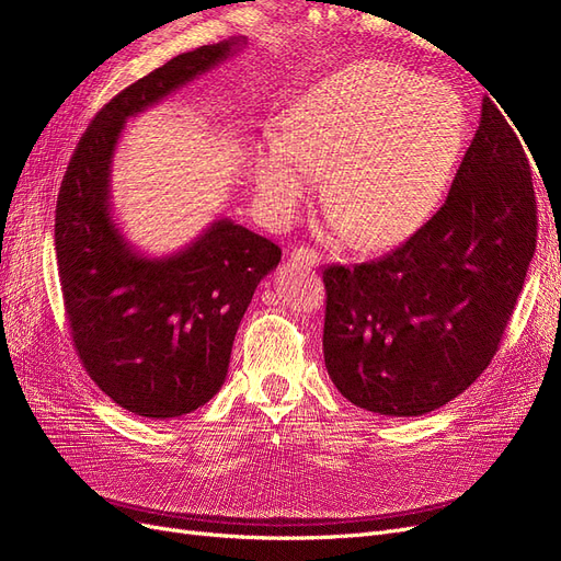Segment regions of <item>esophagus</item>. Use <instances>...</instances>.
Instances as JSON below:
<instances>
[{"mask_svg":"<svg viewBox=\"0 0 561 561\" xmlns=\"http://www.w3.org/2000/svg\"><path fill=\"white\" fill-rule=\"evenodd\" d=\"M290 260L301 264V266H311L313 268V266L320 264V254L316 250H311V248H295L290 252Z\"/></svg>","mask_w":561,"mask_h":561,"instance_id":"esophagus-1","label":"esophagus"}]
</instances>
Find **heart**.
I'll list each match as a JSON object with an SVG mask.
<instances>
[{
	"label": "heart",
	"instance_id": "obj_1",
	"mask_svg": "<svg viewBox=\"0 0 561 561\" xmlns=\"http://www.w3.org/2000/svg\"><path fill=\"white\" fill-rule=\"evenodd\" d=\"M468 138L463 95L383 60L351 62L301 95L287 133L254 151V184L274 219H290L322 178L330 227L363 248L393 245L445 201Z\"/></svg>",
	"mask_w": 561,
	"mask_h": 561
}]
</instances>
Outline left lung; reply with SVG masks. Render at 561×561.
Wrapping results in <instances>:
<instances>
[{
  "label": "left lung",
  "mask_w": 561,
  "mask_h": 561,
  "mask_svg": "<svg viewBox=\"0 0 561 561\" xmlns=\"http://www.w3.org/2000/svg\"><path fill=\"white\" fill-rule=\"evenodd\" d=\"M497 106L482 100L480 128L426 225L375 262L322 271L328 375L367 412H433L499 351L536 252V196L526 142Z\"/></svg>",
  "instance_id": "8db88e82"
}]
</instances>
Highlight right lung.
Segmentation results:
<instances>
[{
  "label": "right lung",
  "mask_w": 561,
  "mask_h": 561,
  "mask_svg": "<svg viewBox=\"0 0 561 561\" xmlns=\"http://www.w3.org/2000/svg\"><path fill=\"white\" fill-rule=\"evenodd\" d=\"M201 46L130 83L95 114L67 165L56 206V254L81 365L124 410L175 419L222 388L233 336L280 248L229 217L173 254L149 257L112 217V161L130 116L245 48Z\"/></svg>",
  "instance_id": "obj_1"
}]
</instances>
